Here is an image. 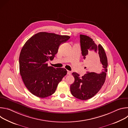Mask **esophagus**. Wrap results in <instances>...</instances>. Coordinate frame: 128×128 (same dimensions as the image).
<instances>
[{"instance_id": "obj_1", "label": "esophagus", "mask_w": 128, "mask_h": 128, "mask_svg": "<svg viewBox=\"0 0 128 128\" xmlns=\"http://www.w3.org/2000/svg\"><path fill=\"white\" fill-rule=\"evenodd\" d=\"M71 74V71H67V74H68V75H70Z\"/></svg>"}]
</instances>
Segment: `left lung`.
<instances>
[{
	"label": "left lung",
	"instance_id": "1",
	"mask_svg": "<svg viewBox=\"0 0 128 128\" xmlns=\"http://www.w3.org/2000/svg\"><path fill=\"white\" fill-rule=\"evenodd\" d=\"M80 42L83 60H86L90 68L100 74L87 72L82 78L76 72L72 74L74 82L70 86V91L74 97L86 100L94 97L102 88L106 76L108 66L105 50L101 44L97 45L92 38L80 35Z\"/></svg>",
	"mask_w": 128,
	"mask_h": 128
}]
</instances>
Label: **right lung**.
I'll use <instances>...</instances> for the list:
<instances>
[{
	"mask_svg": "<svg viewBox=\"0 0 128 128\" xmlns=\"http://www.w3.org/2000/svg\"><path fill=\"white\" fill-rule=\"evenodd\" d=\"M70 38L67 35L41 32L30 38L23 46L19 57L20 73L27 89L40 98L55 92L58 84L67 74L65 68L48 66L59 46Z\"/></svg>",
	"mask_w": 128,
	"mask_h": 128,
	"instance_id": "add662e5",
	"label": "right lung"
}]
</instances>
